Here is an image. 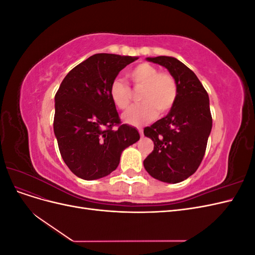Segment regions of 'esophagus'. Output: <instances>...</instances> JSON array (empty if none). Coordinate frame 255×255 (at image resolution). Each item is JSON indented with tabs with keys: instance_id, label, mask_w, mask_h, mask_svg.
Returning <instances> with one entry per match:
<instances>
[{
	"instance_id": "esophagus-1",
	"label": "esophagus",
	"mask_w": 255,
	"mask_h": 255,
	"mask_svg": "<svg viewBox=\"0 0 255 255\" xmlns=\"http://www.w3.org/2000/svg\"><path fill=\"white\" fill-rule=\"evenodd\" d=\"M138 132H139L140 136H143V129L141 128H138Z\"/></svg>"
}]
</instances>
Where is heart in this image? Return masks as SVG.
I'll use <instances>...</instances> for the list:
<instances>
[{"label":"heart","instance_id":"heart-1","mask_svg":"<svg viewBox=\"0 0 255 255\" xmlns=\"http://www.w3.org/2000/svg\"><path fill=\"white\" fill-rule=\"evenodd\" d=\"M128 76L135 88H141L139 101L123 115L128 125L139 126L152 120L155 116H163L170 111L177 99L179 88L174 76L148 63L135 66L128 71ZM111 98L118 109L125 111L132 103V90L121 79H115L111 85Z\"/></svg>","mask_w":255,"mask_h":255}]
</instances>
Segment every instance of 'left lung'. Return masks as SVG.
<instances>
[{"label": "left lung", "mask_w": 255, "mask_h": 255, "mask_svg": "<svg viewBox=\"0 0 255 255\" xmlns=\"http://www.w3.org/2000/svg\"><path fill=\"white\" fill-rule=\"evenodd\" d=\"M146 59L168 69L179 94L166 117L143 129L154 142L143 166L154 179L180 183L197 171L205 154L213 126L210 99L197 75L180 60L169 56Z\"/></svg>", "instance_id": "left-lung-1"}]
</instances>
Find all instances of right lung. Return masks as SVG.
Returning a JSON list of instances; mask_svg holds the SVG:
<instances>
[{
    "instance_id": "1",
    "label": "right lung",
    "mask_w": 255,
    "mask_h": 255,
    "mask_svg": "<svg viewBox=\"0 0 255 255\" xmlns=\"http://www.w3.org/2000/svg\"><path fill=\"white\" fill-rule=\"evenodd\" d=\"M136 59L95 54L74 67L56 92L53 127L58 149L68 168L83 180L112 173L122 151L139 140L135 128L121 123L110 94L118 73Z\"/></svg>"
}]
</instances>
